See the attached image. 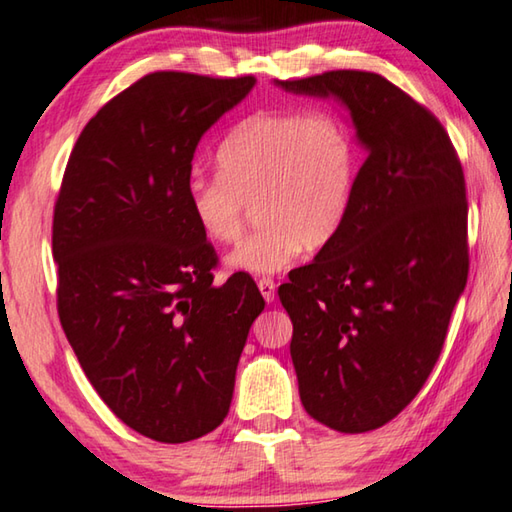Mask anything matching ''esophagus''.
I'll return each instance as SVG.
<instances>
[{"label": "esophagus", "mask_w": 512, "mask_h": 512, "mask_svg": "<svg viewBox=\"0 0 512 512\" xmlns=\"http://www.w3.org/2000/svg\"><path fill=\"white\" fill-rule=\"evenodd\" d=\"M257 286H259V291H262L266 302L275 300V282L271 280V277H262V280L257 282Z\"/></svg>", "instance_id": "obj_1"}]
</instances>
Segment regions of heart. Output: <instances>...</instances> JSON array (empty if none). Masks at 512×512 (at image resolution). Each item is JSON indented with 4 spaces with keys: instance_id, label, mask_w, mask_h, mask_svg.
<instances>
[{
    "instance_id": "1",
    "label": "heart",
    "mask_w": 512,
    "mask_h": 512,
    "mask_svg": "<svg viewBox=\"0 0 512 512\" xmlns=\"http://www.w3.org/2000/svg\"><path fill=\"white\" fill-rule=\"evenodd\" d=\"M219 176L192 174L185 194L212 244L241 239L250 208L262 224L228 257V268L273 275L306 248L336 239L358 174L351 129L329 111H259L230 129L217 150Z\"/></svg>"
}]
</instances>
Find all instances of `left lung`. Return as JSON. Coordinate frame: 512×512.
<instances>
[{
  "label": "left lung",
  "mask_w": 512,
  "mask_h": 512,
  "mask_svg": "<svg viewBox=\"0 0 512 512\" xmlns=\"http://www.w3.org/2000/svg\"><path fill=\"white\" fill-rule=\"evenodd\" d=\"M349 109L367 159L349 215L280 300L304 410L345 434L392 421L421 392L468 280L461 161L432 111L371 71L277 80Z\"/></svg>",
  "instance_id": "obj_1"
}]
</instances>
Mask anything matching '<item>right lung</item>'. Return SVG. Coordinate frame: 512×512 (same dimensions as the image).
Here are the masks:
<instances>
[{"label":"right lung","mask_w":512,"mask_h":512,"mask_svg":"<svg viewBox=\"0 0 512 512\" xmlns=\"http://www.w3.org/2000/svg\"><path fill=\"white\" fill-rule=\"evenodd\" d=\"M253 76L156 71L78 136L53 210L58 315L89 383L147 439L185 443L224 423L264 297L246 273L215 286L217 253L188 208L201 136Z\"/></svg>","instance_id":"right-lung-1"}]
</instances>
